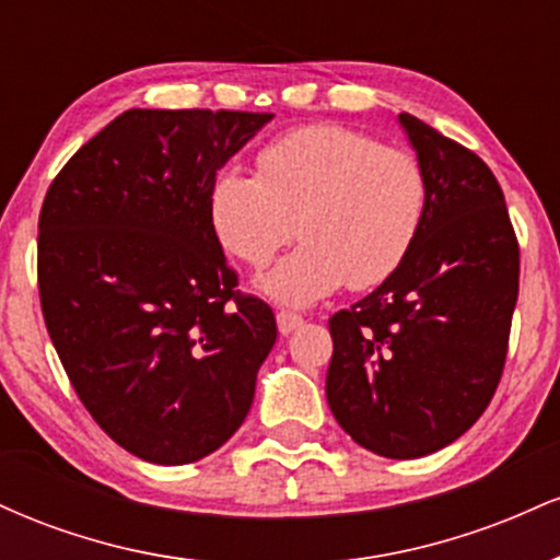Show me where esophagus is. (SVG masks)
<instances>
[{
    "label": "esophagus",
    "mask_w": 560,
    "mask_h": 560,
    "mask_svg": "<svg viewBox=\"0 0 560 560\" xmlns=\"http://www.w3.org/2000/svg\"><path fill=\"white\" fill-rule=\"evenodd\" d=\"M276 324H279L281 334H292V331H298L305 320H302V316H298V313L281 311V313H276Z\"/></svg>",
    "instance_id": "1"
}]
</instances>
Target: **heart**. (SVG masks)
Wrapping results in <instances>:
<instances>
[{
  "mask_svg": "<svg viewBox=\"0 0 560 560\" xmlns=\"http://www.w3.org/2000/svg\"><path fill=\"white\" fill-rule=\"evenodd\" d=\"M427 208L419 158L334 124L284 133L260 150L258 176L226 168L208 195L221 247L253 268L292 240L298 218L302 242L258 281L262 294L294 307L342 284L389 279L419 240Z\"/></svg>",
  "mask_w": 560,
  "mask_h": 560,
  "instance_id": "1",
  "label": "heart"
}]
</instances>
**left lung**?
I'll use <instances>...</instances> for the list:
<instances>
[{
  "mask_svg": "<svg viewBox=\"0 0 560 560\" xmlns=\"http://www.w3.org/2000/svg\"><path fill=\"white\" fill-rule=\"evenodd\" d=\"M429 182L419 240L369 298L334 313L326 400L358 445L408 460L458 440L505 365L518 242L487 163L400 113Z\"/></svg>",
  "mask_w": 560,
  "mask_h": 560,
  "instance_id": "left-lung-1",
  "label": "left lung"
}]
</instances>
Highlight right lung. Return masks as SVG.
Instances as JSON below:
<instances>
[{
    "mask_svg": "<svg viewBox=\"0 0 560 560\" xmlns=\"http://www.w3.org/2000/svg\"><path fill=\"white\" fill-rule=\"evenodd\" d=\"M271 118L126 110L44 197V324L92 419L150 464L215 453L247 419L276 342L271 307L234 292L208 213L218 171Z\"/></svg>",
    "mask_w": 560,
    "mask_h": 560,
    "instance_id": "add662e5",
    "label": "right lung"
}]
</instances>
